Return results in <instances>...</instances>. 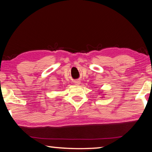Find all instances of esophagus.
I'll list each match as a JSON object with an SVG mask.
<instances>
[{
    "label": "esophagus",
    "instance_id": "obj_1",
    "mask_svg": "<svg viewBox=\"0 0 152 152\" xmlns=\"http://www.w3.org/2000/svg\"><path fill=\"white\" fill-rule=\"evenodd\" d=\"M79 82H80V80H76L75 83H76V84H79Z\"/></svg>",
    "mask_w": 152,
    "mask_h": 152
}]
</instances>
